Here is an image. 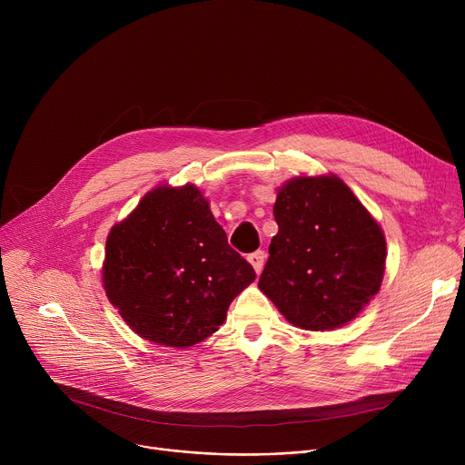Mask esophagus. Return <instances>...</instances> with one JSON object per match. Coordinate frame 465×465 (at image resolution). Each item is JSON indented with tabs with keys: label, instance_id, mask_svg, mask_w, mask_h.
Instances as JSON below:
<instances>
[{
	"label": "esophagus",
	"instance_id": "obj_1",
	"mask_svg": "<svg viewBox=\"0 0 465 465\" xmlns=\"http://www.w3.org/2000/svg\"><path fill=\"white\" fill-rule=\"evenodd\" d=\"M264 259H267V253H264L262 250H257V252H253V253H250V255H248V261H250V264L253 267L255 274H261V271H262V264H264Z\"/></svg>",
	"mask_w": 465,
	"mask_h": 465
}]
</instances>
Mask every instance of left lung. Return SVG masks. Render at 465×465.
I'll use <instances>...</instances> for the list:
<instances>
[{"label":"left lung","instance_id":"obj_1","mask_svg":"<svg viewBox=\"0 0 465 465\" xmlns=\"http://www.w3.org/2000/svg\"><path fill=\"white\" fill-rule=\"evenodd\" d=\"M278 233L259 291L296 327H342L379 292L386 239L337 174L294 176L274 204Z\"/></svg>","mask_w":465,"mask_h":465}]
</instances>
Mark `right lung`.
<instances>
[{
	"mask_svg": "<svg viewBox=\"0 0 465 465\" xmlns=\"http://www.w3.org/2000/svg\"><path fill=\"white\" fill-rule=\"evenodd\" d=\"M253 280L194 183L154 187L106 237V296L136 335L158 346L182 350L212 337Z\"/></svg>",
	"mask_w": 465,
	"mask_h": 465,
	"instance_id": "add662e5",
	"label": "right lung"
}]
</instances>
